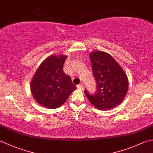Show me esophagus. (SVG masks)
Segmentation results:
<instances>
[{
    "instance_id": "1",
    "label": "esophagus",
    "mask_w": 153,
    "mask_h": 153,
    "mask_svg": "<svg viewBox=\"0 0 153 153\" xmlns=\"http://www.w3.org/2000/svg\"><path fill=\"white\" fill-rule=\"evenodd\" d=\"M77 88L78 89H83V84H79L77 85Z\"/></svg>"
}]
</instances>
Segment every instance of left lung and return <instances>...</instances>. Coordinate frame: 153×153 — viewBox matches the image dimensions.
<instances>
[{
    "mask_svg": "<svg viewBox=\"0 0 153 153\" xmlns=\"http://www.w3.org/2000/svg\"><path fill=\"white\" fill-rule=\"evenodd\" d=\"M93 73L97 82L95 94H85L93 105L100 110H109L120 104L126 96L128 82L127 74L113 57L103 51L89 53Z\"/></svg>",
    "mask_w": 153,
    "mask_h": 153,
    "instance_id": "left-lung-1",
    "label": "left lung"
}]
</instances>
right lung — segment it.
<instances>
[{"label": "right lung", "instance_id": "obj_1", "mask_svg": "<svg viewBox=\"0 0 153 153\" xmlns=\"http://www.w3.org/2000/svg\"><path fill=\"white\" fill-rule=\"evenodd\" d=\"M67 56L53 54L39 65L30 82V91L36 101L48 109H56L65 103L76 89L71 77L63 71Z\"/></svg>", "mask_w": 153, "mask_h": 153}]
</instances>
